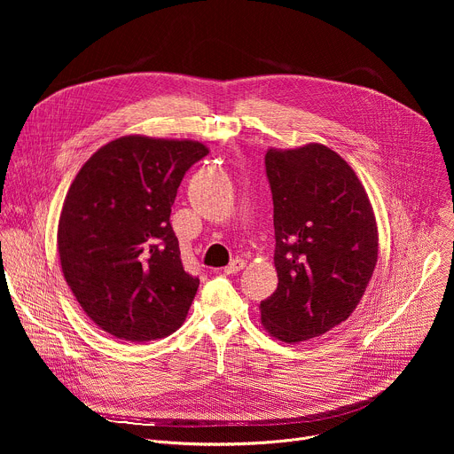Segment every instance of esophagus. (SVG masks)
Listing matches in <instances>:
<instances>
[{
  "label": "esophagus",
  "mask_w": 454,
  "mask_h": 454,
  "mask_svg": "<svg viewBox=\"0 0 454 454\" xmlns=\"http://www.w3.org/2000/svg\"><path fill=\"white\" fill-rule=\"evenodd\" d=\"M246 268V262L242 261V258H235V261H231L226 268H224V273L226 275H235L239 271H242Z\"/></svg>",
  "instance_id": "obj_1"
}]
</instances>
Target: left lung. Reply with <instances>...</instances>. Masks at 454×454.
<instances>
[{
	"label": "left lung",
	"mask_w": 454,
	"mask_h": 454,
	"mask_svg": "<svg viewBox=\"0 0 454 454\" xmlns=\"http://www.w3.org/2000/svg\"><path fill=\"white\" fill-rule=\"evenodd\" d=\"M277 291L261 301L270 336L300 343L350 317L373 275L379 231L368 193L333 149L270 147Z\"/></svg>",
	"instance_id": "1"
}]
</instances>
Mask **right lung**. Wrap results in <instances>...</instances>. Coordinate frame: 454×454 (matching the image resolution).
Returning <instances> with one entry per match:
<instances>
[{
    "instance_id": "1",
    "label": "right lung",
    "mask_w": 454,
    "mask_h": 454,
    "mask_svg": "<svg viewBox=\"0 0 454 454\" xmlns=\"http://www.w3.org/2000/svg\"><path fill=\"white\" fill-rule=\"evenodd\" d=\"M208 153L196 140L127 135L72 181L57 226L60 270L104 333L145 343L183 325L200 278L181 264L170 207L184 172Z\"/></svg>"
}]
</instances>
